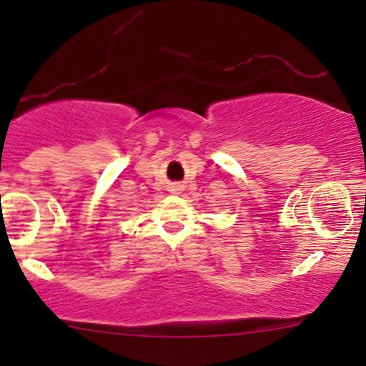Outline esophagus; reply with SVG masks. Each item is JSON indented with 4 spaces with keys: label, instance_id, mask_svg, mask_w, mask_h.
I'll return each mask as SVG.
<instances>
[{
    "label": "esophagus",
    "instance_id": "1",
    "mask_svg": "<svg viewBox=\"0 0 366 366\" xmlns=\"http://www.w3.org/2000/svg\"><path fill=\"white\" fill-rule=\"evenodd\" d=\"M173 191H180V189H182V186H180V184H173Z\"/></svg>",
    "mask_w": 366,
    "mask_h": 366
}]
</instances>
